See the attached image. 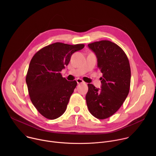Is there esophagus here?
Wrapping results in <instances>:
<instances>
[{"instance_id":"esophagus-1","label":"esophagus","mask_w":156,"mask_h":156,"mask_svg":"<svg viewBox=\"0 0 156 156\" xmlns=\"http://www.w3.org/2000/svg\"><path fill=\"white\" fill-rule=\"evenodd\" d=\"M76 82H77V83H78V84H82V83H84V82L83 81V80H81V79H80V78L77 79Z\"/></svg>"}]
</instances>
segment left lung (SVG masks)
<instances>
[{
  "instance_id": "obj_1",
  "label": "left lung",
  "mask_w": 156,
  "mask_h": 156,
  "mask_svg": "<svg viewBox=\"0 0 156 156\" xmlns=\"http://www.w3.org/2000/svg\"><path fill=\"white\" fill-rule=\"evenodd\" d=\"M96 55L98 67L102 73L101 89L88 84L86 96L87 108L96 118L105 119L114 114L129 91L131 70L128 57L116 44L109 41L87 45Z\"/></svg>"
}]
</instances>
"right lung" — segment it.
<instances>
[{
  "label": "right lung",
  "mask_w": 156,
  "mask_h": 156,
  "mask_svg": "<svg viewBox=\"0 0 156 156\" xmlns=\"http://www.w3.org/2000/svg\"><path fill=\"white\" fill-rule=\"evenodd\" d=\"M84 47L82 44L55 42L41 49L32 58L26 82L33 104L44 117L54 120L65 112L77 83L67 81L60 72L68 65L72 54Z\"/></svg>",
  "instance_id": "obj_1"
}]
</instances>
